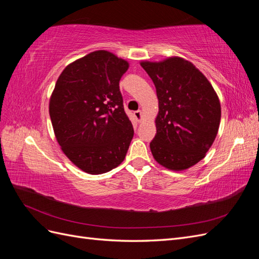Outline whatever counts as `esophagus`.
<instances>
[{"instance_id": "esophagus-1", "label": "esophagus", "mask_w": 259, "mask_h": 259, "mask_svg": "<svg viewBox=\"0 0 259 259\" xmlns=\"http://www.w3.org/2000/svg\"><path fill=\"white\" fill-rule=\"evenodd\" d=\"M134 115H135L136 120H137L138 122L142 121V119H143V114H142V111H140V110H137V111H135V112H134Z\"/></svg>"}]
</instances>
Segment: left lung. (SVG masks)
I'll list each match as a JSON object with an SVG mask.
<instances>
[{"label": "left lung", "mask_w": 259, "mask_h": 259, "mask_svg": "<svg viewBox=\"0 0 259 259\" xmlns=\"http://www.w3.org/2000/svg\"><path fill=\"white\" fill-rule=\"evenodd\" d=\"M159 99L153 158L171 170H184L205 156L221 122V103L213 86L190 61L169 57L140 62Z\"/></svg>", "instance_id": "8db88e82"}]
</instances>
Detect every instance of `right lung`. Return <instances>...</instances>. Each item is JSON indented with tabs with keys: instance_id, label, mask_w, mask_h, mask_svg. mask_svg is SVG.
<instances>
[{
	"instance_id": "obj_1",
	"label": "right lung",
	"mask_w": 259,
	"mask_h": 259,
	"mask_svg": "<svg viewBox=\"0 0 259 259\" xmlns=\"http://www.w3.org/2000/svg\"><path fill=\"white\" fill-rule=\"evenodd\" d=\"M128 62L96 51L68 65L50 100V115L61 150L92 175L107 173L125 159L134 136L119 82Z\"/></svg>"
}]
</instances>
